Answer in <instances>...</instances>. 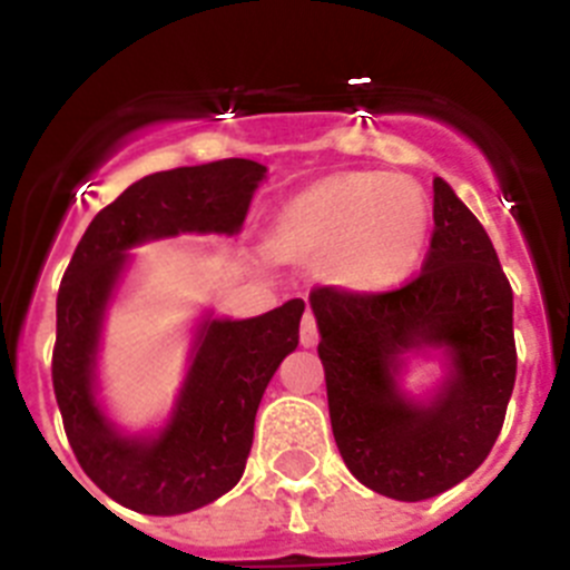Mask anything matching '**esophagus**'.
I'll return each mask as SVG.
<instances>
[{
  "label": "esophagus",
  "instance_id": "esophagus-1",
  "mask_svg": "<svg viewBox=\"0 0 570 570\" xmlns=\"http://www.w3.org/2000/svg\"><path fill=\"white\" fill-rule=\"evenodd\" d=\"M299 342L305 347H314L316 342H320V325H316V316L311 314H305L302 316V328H299Z\"/></svg>",
  "mask_w": 570,
  "mask_h": 570
}]
</instances>
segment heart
Segmentation results:
<instances>
[{"mask_svg":"<svg viewBox=\"0 0 570 570\" xmlns=\"http://www.w3.org/2000/svg\"><path fill=\"white\" fill-rule=\"evenodd\" d=\"M425 196L382 170L331 176L276 214L271 245L285 259H328L351 288H391L420 265L428 239Z\"/></svg>","mask_w":570,"mask_h":570,"instance_id":"1","label":"heart"}]
</instances>
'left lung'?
Returning a JSON list of instances; mask_svg holds the SVG:
<instances>
[{
	"label": "left lung",
	"mask_w": 570,
	"mask_h": 570,
	"mask_svg": "<svg viewBox=\"0 0 570 570\" xmlns=\"http://www.w3.org/2000/svg\"><path fill=\"white\" fill-rule=\"evenodd\" d=\"M334 440L347 471L402 502L431 500L485 462L517 380L513 291L480 219L434 179V234L422 271L391 291L316 285ZM440 344L452 380L428 409L395 394L393 371L411 346Z\"/></svg>",
	"instance_id": "1"
}]
</instances>
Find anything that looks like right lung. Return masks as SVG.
Wrapping results in <instances>:
<instances>
[{
  "label": "right lung",
  "instance_id": "obj_1",
  "mask_svg": "<svg viewBox=\"0 0 570 570\" xmlns=\"http://www.w3.org/2000/svg\"><path fill=\"white\" fill-rule=\"evenodd\" d=\"M262 176L265 168L250 159L145 176L94 216L68 262L57 294L53 394L82 471L130 511L188 513L239 482L254 445L256 407L279 362L299 345L305 302L291 299L254 320L205 322L170 425L154 442L125 440L105 422L90 382L122 250L179 230L234 234Z\"/></svg>",
  "mask_w": 570,
  "mask_h": 570
}]
</instances>
